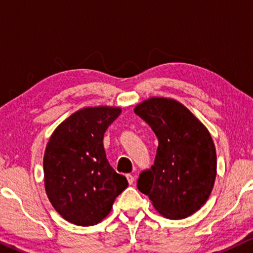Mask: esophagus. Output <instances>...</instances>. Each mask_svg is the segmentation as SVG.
Listing matches in <instances>:
<instances>
[{
  "label": "esophagus",
  "instance_id": "esophagus-1",
  "mask_svg": "<svg viewBox=\"0 0 253 253\" xmlns=\"http://www.w3.org/2000/svg\"><path fill=\"white\" fill-rule=\"evenodd\" d=\"M126 179H127V182H129V184H132L133 181H134L133 175H131V174H126Z\"/></svg>",
  "mask_w": 253,
  "mask_h": 253
}]
</instances>
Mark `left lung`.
Masks as SVG:
<instances>
[{
	"mask_svg": "<svg viewBox=\"0 0 253 253\" xmlns=\"http://www.w3.org/2000/svg\"><path fill=\"white\" fill-rule=\"evenodd\" d=\"M134 113L159 140L154 165L139 174L138 190L168 219L188 217L206 203L215 181L216 153L209 130L171 99L146 100Z\"/></svg>",
	"mask_w": 253,
	"mask_h": 253,
	"instance_id": "obj_1",
	"label": "left lung"
}]
</instances>
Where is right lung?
Returning a JSON list of instances; mask_svg holds the SVG:
<instances>
[{
	"label": "right lung",
	"instance_id": "obj_1",
	"mask_svg": "<svg viewBox=\"0 0 253 253\" xmlns=\"http://www.w3.org/2000/svg\"><path fill=\"white\" fill-rule=\"evenodd\" d=\"M120 114V108H84L65 120L48 141L43 157L46 192L69 222H100L129 185L126 176L109 165L103 147V134Z\"/></svg>",
	"mask_w": 253,
	"mask_h": 253
}]
</instances>
